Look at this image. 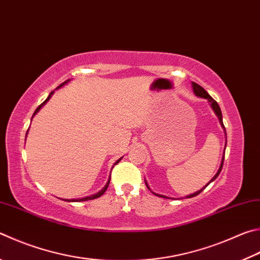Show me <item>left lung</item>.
Here are the masks:
<instances>
[{
	"label": "left lung",
	"mask_w": 260,
	"mask_h": 260,
	"mask_svg": "<svg viewBox=\"0 0 260 260\" xmlns=\"http://www.w3.org/2000/svg\"><path fill=\"white\" fill-rule=\"evenodd\" d=\"M192 88H193V92H194V94L197 96H199V98H202V99H207V100H208V102L210 103V107H211V109L214 110V112H215V115L217 116V118H218V120H219V124H220V126L223 127L224 128V133H225V136H226V131H225V127H224V124H223V116H221V111H220V108H219V106H218V103H217L214 99H212L208 93H207V91L206 89L204 88V87H201L200 85H198L197 83H194V82H192ZM226 143H228V139H226V141H225V148H224V153H223V158H221V161H220V166H219V168H218V171H217V173H216V175L212 177L211 179H210V182H208L206 184V185L202 187V188H200L199 191H197V192H194V193H192V194H188V196H186V198H193V197H196V196H198V194H200V193L205 190V188L209 185V184L212 182V181H215V179L218 177V175H219V173L221 172V168H223V164H224V155H225V149H226ZM145 181V179H144ZM145 185H146V187L149 188V190L153 193L154 196H157V197H160V198H165V199H172V198H169V197H167V196H162V194H158V193H154L152 190H151V188L149 187V184L146 183V181H145Z\"/></svg>",
	"instance_id": "obj_1"
}]
</instances>
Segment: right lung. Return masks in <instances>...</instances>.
<instances>
[{"label":"right lung","instance_id":"add662e5","mask_svg":"<svg viewBox=\"0 0 260 260\" xmlns=\"http://www.w3.org/2000/svg\"><path fill=\"white\" fill-rule=\"evenodd\" d=\"M69 81H70V79H68V81H66L64 83H62V84H61V85H60V86H58V87H56V89H58V88H60V87H62L64 84H67V83H69ZM53 93H54V91H52V92H51V93L49 94V96H48V98H46V100H45V101H44L43 103H42V105H41V106H39V107H37V109L35 110V112H34V115H32V117H31V119H32V118H34V116H35V115L37 114V112H39V111L41 110V108H42V107H43V106L45 105V103H46V102H48V101L50 100V99H51V96H52V95H53ZM27 133H28V131H27ZM27 133H26V138H27ZM121 159H122V157H121L120 159H118V160H117V161L115 162V165H117L118 162H119ZM109 183H110V178H109V179H108V182H107V184H106V185H105V187H103L101 191H99L98 193H95V194H93V196H89V197H85V198H79V199H62V200H64V201H67V202H79V201H87V200H93V199H96V198H100V197H101V196L103 194V193H105V192L107 191V188H108V186H109Z\"/></svg>","mask_w":260,"mask_h":260}]
</instances>
